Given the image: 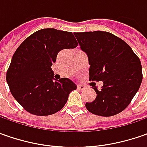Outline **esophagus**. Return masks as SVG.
Returning a JSON list of instances; mask_svg holds the SVG:
<instances>
[{"label":"esophagus","instance_id":"1","mask_svg":"<svg viewBox=\"0 0 147 147\" xmlns=\"http://www.w3.org/2000/svg\"><path fill=\"white\" fill-rule=\"evenodd\" d=\"M78 88L79 90H84V89H86V86L82 85V84H79V85H78Z\"/></svg>","mask_w":147,"mask_h":147}]
</instances>
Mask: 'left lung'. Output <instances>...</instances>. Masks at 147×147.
Segmentation results:
<instances>
[{"instance_id":"8db88e82","label":"left lung","mask_w":147,"mask_h":147,"mask_svg":"<svg viewBox=\"0 0 147 147\" xmlns=\"http://www.w3.org/2000/svg\"><path fill=\"white\" fill-rule=\"evenodd\" d=\"M82 51L87 54L89 79L102 81L98 90L92 86L96 97L86 107L94 115H115L130 104L142 81L139 58L124 41L103 31L76 32Z\"/></svg>"}]
</instances>
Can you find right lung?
Returning a JSON list of instances; mask_svg holds the SVG:
<instances>
[{"label":"right lung","instance_id":"1","mask_svg":"<svg viewBox=\"0 0 147 147\" xmlns=\"http://www.w3.org/2000/svg\"><path fill=\"white\" fill-rule=\"evenodd\" d=\"M78 46L71 32L44 28L32 33L15 51L6 74L10 92L24 110L38 116L60 110L76 90L72 80L54 78L51 66L63 49Z\"/></svg>","mask_w":147,"mask_h":147}]
</instances>
